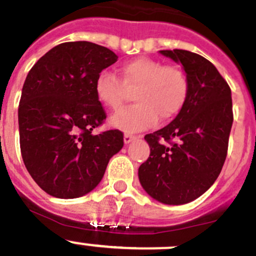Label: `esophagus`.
<instances>
[{
  "label": "esophagus",
  "instance_id": "1",
  "mask_svg": "<svg viewBox=\"0 0 256 256\" xmlns=\"http://www.w3.org/2000/svg\"><path fill=\"white\" fill-rule=\"evenodd\" d=\"M136 136L135 135H131V134H125L124 135V141H125V144H130L131 141L135 140Z\"/></svg>",
  "mask_w": 256,
  "mask_h": 256
}]
</instances>
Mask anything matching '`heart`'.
Listing matches in <instances>:
<instances>
[{
  "mask_svg": "<svg viewBox=\"0 0 256 256\" xmlns=\"http://www.w3.org/2000/svg\"><path fill=\"white\" fill-rule=\"evenodd\" d=\"M121 78L102 71L95 80L98 100L112 111L122 108L128 91L138 104L111 118L115 128L138 132L155 125L158 118L166 121L178 115L188 95V80L178 66L164 65L158 60L138 57L120 68Z\"/></svg>",
  "mask_w": 256,
  "mask_h": 256,
  "instance_id": "heart-1",
  "label": "heart"
}]
</instances>
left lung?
Masks as SVG:
<instances>
[{"label":"left lung","instance_id":"obj_1","mask_svg":"<svg viewBox=\"0 0 256 256\" xmlns=\"http://www.w3.org/2000/svg\"><path fill=\"white\" fill-rule=\"evenodd\" d=\"M160 52L182 65L188 95L168 126L145 135L150 156L138 178L155 200L181 205L204 194L222 171L234 120L232 90L205 57L185 50Z\"/></svg>","mask_w":256,"mask_h":256}]
</instances>
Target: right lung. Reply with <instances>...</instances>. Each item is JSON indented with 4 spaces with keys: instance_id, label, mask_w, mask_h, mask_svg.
Wrapping results in <instances>:
<instances>
[{
    "instance_id": "1",
    "label": "right lung",
    "mask_w": 256,
    "mask_h": 256,
    "mask_svg": "<svg viewBox=\"0 0 256 256\" xmlns=\"http://www.w3.org/2000/svg\"><path fill=\"white\" fill-rule=\"evenodd\" d=\"M118 61L111 50L88 41L64 42L32 66L18 106L20 148L37 185L60 199H75L98 186L124 134H94L106 112L95 80Z\"/></svg>"
}]
</instances>
